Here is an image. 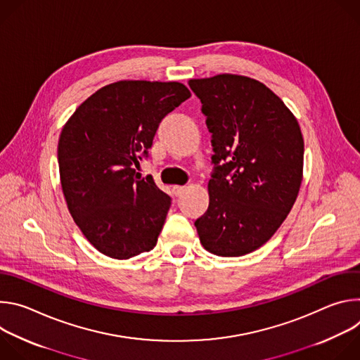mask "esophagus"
Instances as JSON below:
<instances>
[{
    "label": "esophagus",
    "instance_id": "obj_1",
    "mask_svg": "<svg viewBox=\"0 0 360 360\" xmlns=\"http://www.w3.org/2000/svg\"><path fill=\"white\" fill-rule=\"evenodd\" d=\"M184 192H185V186H179V185H175V186H174V193H175L176 196H181Z\"/></svg>",
    "mask_w": 360,
    "mask_h": 360
}]
</instances>
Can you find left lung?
Masks as SVG:
<instances>
[{"instance_id":"1","label":"left lung","mask_w":360,"mask_h":360,"mask_svg":"<svg viewBox=\"0 0 360 360\" xmlns=\"http://www.w3.org/2000/svg\"><path fill=\"white\" fill-rule=\"evenodd\" d=\"M212 134L210 207L195 226L203 248L242 256L266 243L290 212L303 174L293 114L262 82L232 74L189 79Z\"/></svg>"}]
</instances>
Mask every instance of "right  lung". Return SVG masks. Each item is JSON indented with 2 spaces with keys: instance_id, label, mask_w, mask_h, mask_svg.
<instances>
[{
  "instance_id": "obj_1",
  "label": "right lung",
  "mask_w": 360,
  "mask_h": 360,
  "mask_svg": "<svg viewBox=\"0 0 360 360\" xmlns=\"http://www.w3.org/2000/svg\"><path fill=\"white\" fill-rule=\"evenodd\" d=\"M189 96L181 82L118 81L85 99L63 128L58 167L70 214L110 258L157 245L171 196L134 168L148 158L161 121Z\"/></svg>"
}]
</instances>
